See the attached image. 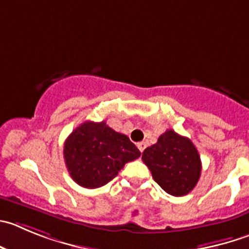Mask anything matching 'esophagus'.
Segmentation results:
<instances>
[{
  "mask_svg": "<svg viewBox=\"0 0 249 249\" xmlns=\"http://www.w3.org/2000/svg\"><path fill=\"white\" fill-rule=\"evenodd\" d=\"M137 146H138V149L141 150V153H143L144 149H145V146H146V144L144 143V142H139V143L137 144Z\"/></svg>",
  "mask_w": 249,
  "mask_h": 249,
  "instance_id": "obj_1",
  "label": "esophagus"
}]
</instances>
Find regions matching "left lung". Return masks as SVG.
Returning <instances> with one entry per match:
<instances>
[{
    "label": "left lung",
    "mask_w": 249,
    "mask_h": 249,
    "mask_svg": "<svg viewBox=\"0 0 249 249\" xmlns=\"http://www.w3.org/2000/svg\"><path fill=\"white\" fill-rule=\"evenodd\" d=\"M142 160L153 178L166 193L182 197L196 187L202 172V161L191 139L167 129L158 142L143 151Z\"/></svg>",
    "instance_id": "1"
}]
</instances>
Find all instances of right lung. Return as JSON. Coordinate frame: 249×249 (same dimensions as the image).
Wrapping results in <instances>:
<instances>
[{
	"instance_id": "1",
	"label": "right lung",
	"mask_w": 249,
	"mask_h": 249,
	"mask_svg": "<svg viewBox=\"0 0 249 249\" xmlns=\"http://www.w3.org/2000/svg\"><path fill=\"white\" fill-rule=\"evenodd\" d=\"M63 155L73 181L85 188H99L115 178L127 162L138 159L141 151L104 121H85L66 139Z\"/></svg>"
}]
</instances>
